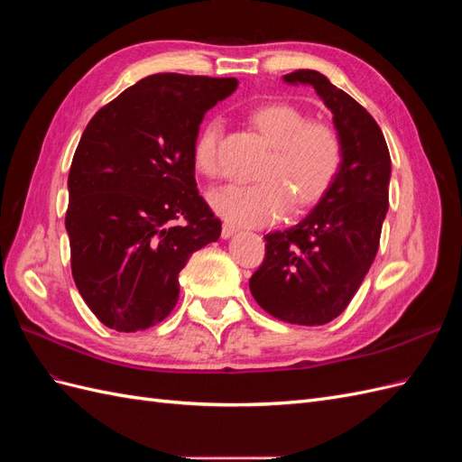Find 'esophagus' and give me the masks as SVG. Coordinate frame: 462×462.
I'll use <instances>...</instances> for the list:
<instances>
[{
  "mask_svg": "<svg viewBox=\"0 0 462 462\" xmlns=\"http://www.w3.org/2000/svg\"><path fill=\"white\" fill-rule=\"evenodd\" d=\"M236 231H239V229H236V227L233 226V223H223L221 236H223V239H229V236H233Z\"/></svg>",
  "mask_w": 462,
  "mask_h": 462,
  "instance_id": "1",
  "label": "esophagus"
}]
</instances>
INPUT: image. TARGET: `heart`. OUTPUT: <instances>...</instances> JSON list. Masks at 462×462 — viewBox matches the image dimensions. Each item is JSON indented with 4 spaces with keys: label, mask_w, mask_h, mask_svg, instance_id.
<instances>
[{
    "label": "heart",
    "mask_w": 462,
    "mask_h": 462,
    "mask_svg": "<svg viewBox=\"0 0 462 462\" xmlns=\"http://www.w3.org/2000/svg\"><path fill=\"white\" fill-rule=\"evenodd\" d=\"M248 121L272 144L260 180L229 183L208 192L214 212L239 226L260 227L282 219L289 206L300 209L324 197L343 162L339 134L329 125L309 123L291 104L268 102L250 109ZM219 121H206L192 144V162L208 177L219 173Z\"/></svg>",
    "instance_id": "b5f03b06"
}]
</instances>
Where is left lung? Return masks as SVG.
<instances>
[{
	"label": "left lung",
	"mask_w": 462,
	"mask_h": 462,
	"mask_svg": "<svg viewBox=\"0 0 462 462\" xmlns=\"http://www.w3.org/2000/svg\"><path fill=\"white\" fill-rule=\"evenodd\" d=\"M283 82L312 87L343 144L341 170L312 212L265 239L250 292L265 312L297 326L337 318L370 270L389 208L391 158L382 129L351 96L312 69Z\"/></svg>",
	"instance_id": "1"
}]
</instances>
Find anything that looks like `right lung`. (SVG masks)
<instances>
[{"instance_id": "1", "label": "right lung", "mask_w": 462, "mask_h": 462, "mask_svg": "<svg viewBox=\"0 0 462 462\" xmlns=\"http://www.w3.org/2000/svg\"><path fill=\"white\" fill-rule=\"evenodd\" d=\"M236 79L150 75L87 125L69 171L65 227L80 297L104 326H156L179 299L192 253L221 221L199 194L192 144ZM183 220L175 224L174 219Z\"/></svg>"}]
</instances>
